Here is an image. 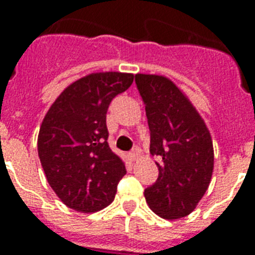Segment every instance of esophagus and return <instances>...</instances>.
Here are the masks:
<instances>
[{"instance_id": "34e87169", "label": "esophagus", "mask_w": 255, "mask_h": 255, "mask_svg": "<svg viewBox=\"0 0 255 255\" xmlns=\"http://www.w3.org/2000/svg\"><path fill=\"white\" fill-rule=\"evenodd\" d=\"M139 155H140L139 148H133V149H132V151L128 153V156H129V159L131 160H136L137 157H139Z\"/></svg>"}]
</instances>
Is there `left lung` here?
Masks as SVG:
<instances>
[{
	"label": "left lung",
	"mask_w": 255,
	"mask_h": 255,
	"mask_svg": "<svg viewBox=\"0 0 255 255\" xmlns=\"http://www.w3.org/2000/svg\"><path fill=\"white\" fill-rule=\"evenodd\" d=\"M151 132L149 152L159 177L144 190L153 212L165 220L190 214L205 194L213 172L212 137L188 98L168 78L136 74Z\"/></svg>",
	"instance_id": "1"
}]
</instances>
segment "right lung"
<instances>
[{
  "instance_id": "add662e5",
  "label": "right lung",
  "mask_w": 255,
  "mask_h": 255,
  "mask_svg": "<svg viewBox=\"0 0 255 255\" xmlns=\"http://www.w3.org/2000/svg\"><path fill=\"white\" fill-rule=\"evenodd\" d=\"M133 82L132 74L96 73L74 82L46 114L38 156L50 186L71 209L92 213L110 205L126 174L108 147V106Z\"/></svg>"
}]
</instances>
